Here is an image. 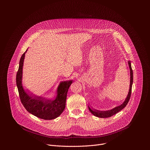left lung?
I'll return each mask as SVG.
<instances>
[{
  "instance_id": "left-lung-1",
  "label": "left lung",
  "mask_w": 150,
  "mask_h": 150,
  "mask_svg": "<svg viewBox=\"0 0 150 150\" xmlns=\"http://www.w3.org/2000/svg\"><path fill=\"white\" fill-rule=\"evenodd\" d=\"M128 64H129V69H130L131 81H130V87H129V93H128V94H127V96L126 100L123 103V104H122L116 107V108H115L114 109H113L110 110H108V111L103 112V111H99V110H93V109H90V107H88L90 112L95 116L101 117V118H107V117H111L113 115H114L116 114L117 113H118L119 112H120V110H122L124 108H125L126 105L128 103V102H129L130 97H131V95L132 86V83H133V71H132V67H131V61L128 62Z\"/></svg>"
}]
</instances>
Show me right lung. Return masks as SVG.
I'll list each match as a JSON object with an SVG mask.
<instances>
[{
    "mask_svg": "<svg viewBox=\"0 0 150 150\" xmlns=\"http://www.w3.org/2000/svg\"><path fill=\"white\" fill-rule=\"evenodd\" d=\"M25 52L20 59L16 77L20 100L25 109L32 115L45 120L54 119L60 116L65 108L68 91L72 81H64L60 83L57 91V97L54 100L30 96L24 91L22 85L23 67Z\"/></svg>",
    "mask_w": 150,
    "mask_h": 150,
    "instance_id": "obj_1",
    "label": "right lung"
}]
</instances>
